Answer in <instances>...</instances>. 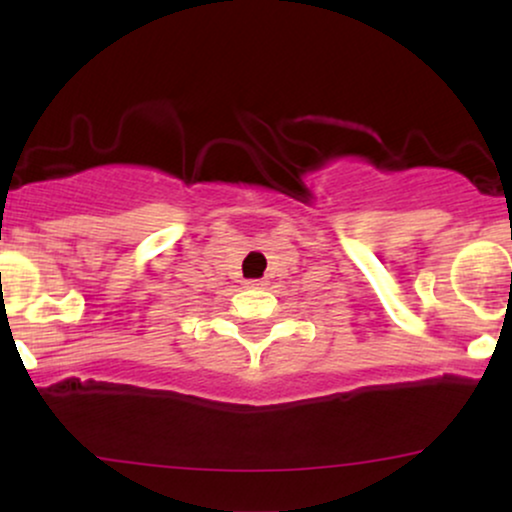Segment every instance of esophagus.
Segmentation results:
<instances>
[{
  "mask_svg": "<svg viewBox=\"0 0 512 512\" xmlns=\"http://www.w3.org/2000/svg\"><path fill=\"white\" fill-rule=\"evenodd\" d=\"M248 286H250V289H262L264 281H260V279H250V281H248Z\"/></svg>",
  "mask_w": 512,
  "mask_h": 512,
  "instance_id": "34e87169",
  "label": "esophagus"
}]
</instances>
